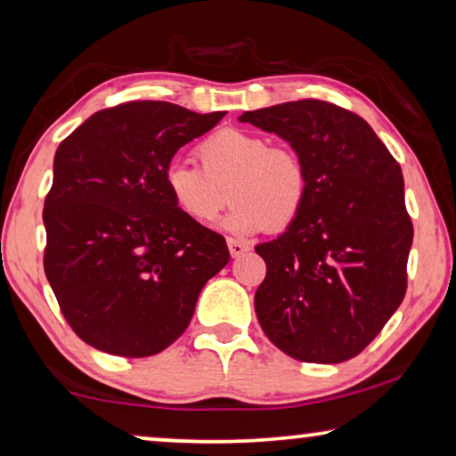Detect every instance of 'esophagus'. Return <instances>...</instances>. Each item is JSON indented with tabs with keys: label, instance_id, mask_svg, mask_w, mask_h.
<instances>
[{
	"label": "esophagus",
	"instance_id": "esophagus-1",
	"mask_svg": "<svg viewBox=\"0 0 456 456\" xmlns=\"http://www.w3.org/2000/svg\"><path fill=\"white\" fill-rule=\"evenodd\" d=\"M226 242H228V250H230V255H232V256H240V255H244V253H247V250H248L247 244L240 242V240L228 239Z\"/></svg>",
	"mask_w": 456,
	"mask_h": 456
}]
</instances>
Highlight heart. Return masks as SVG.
Returning <instances> with one entry per match:
<instances>
[{
    "instance_id": "1",
    "label": "heart",
    "mask_w": 456,
    "mask_h": 456,
    "mask_svg": "<svg viewBox=\"0 0 456 456\" xmlns=\"http://www.w3.org/2000/svg\"><path fill=\"white\" fill-rule=\"evenodd\" d=\"M197 158L201 167L175 160L164 173L170 200L191 222L208 226L234 201L228 230L280 232L305 209L308 170L292 148L242 129H220L197 146Z\"/></svg>"
}]
</instances>
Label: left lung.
<instances>
[{
	"instance_id": "obj_1",
	"label": "left lung",
	"mask_w": 456,
	"mask_h": 456,
	"mask_svg": "<svg viewBox=\"0 0 456 456\" xmlns=\"http://www.w3.org/2000/svg\"><path fill=\"white\" fill-rule=\"evenodd\" d=\"M289 142L308 170V200L275 240L255 247L267 265L255 310L289 358L339 364L358 355L405 298L413 224L403 175L370 125L325 101L247 110Z\"/></svg>"
}]
</instances>
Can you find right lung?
Masks as SVG:
<instances>
[{
	"mask_svg": "<svg viewBox=\"0 0 456 456\" xmlns=\"http://www.w3.org/2000/svg\"><path fill=\"white\" fill-rule=\"evenodd\" d=\"M224 113L162 101L102 109L59 143L45 197V275L74 333L123 358L181 338L201 288L230 261L222 234L170 200L173 156Z\"/></svg>",
	"mask_w": 456,
	"mask_h": 456,
	"instance_id": "obj_1",
	"label": "right lung"
}]
</instances>
